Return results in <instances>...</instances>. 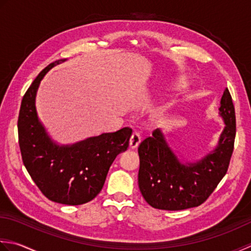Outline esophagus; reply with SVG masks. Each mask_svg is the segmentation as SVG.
Returning <instances> with one entry per match:
<instances>
[{
    "mask_svg": "<svg viewBox=\"0 0 251 251\" xmlns=\"http://www.w3.org/2000/svg\"><path fill=\"white\" fill-rule=\"evenodd\" d=\"M141 142V136L137 132H133V134L131 135L130 137V148H136L137 146H139Z\"/></svg>",
    "mask_w": 251,
    "mask_h": 251,
    "instance_id": "1",
    "label": "esophagus"
}]
</instances>
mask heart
Instances as JSON below:
<instances>
[{
	"label": "heart",
	"mask_w": 251,
	"mask_h": 251,
	"mask_svg": "<svg viewBox=\"0 0 251 251\" xmlns=\"http://www.w3.org/2000/svg\"><path fill=\"white\" fill-rule=\"evenodd\" d=\"M184 86H185V81L184 80H177L176 81L175 83H173V89L175 90H182Z\"/></svg>",
	"instance_id": "b5f03b06"
}]
</instances>
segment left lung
I'll list each match as a JSON object with an SVG mask.
<instances>
[{
    "mask_svg": "<svg viewBox=\"0 0 251 251\" xmlns=\"http://www.w3.org/2000/svg\"><path fill=\"white\" fill-rule=\"evenodd\" d=\"M219 115L224 130L213 151L197 162L178 160L160 129L139 146V187L148 204L161 210H183L207 201L226 175L236 135V118L232 96L226 89Z\"/></svg>",
    "mask_w": 251,
    "mask_h": 251,
    "instance_id": "left-lung-1",
    "label": "left lung"
}]
</instances>
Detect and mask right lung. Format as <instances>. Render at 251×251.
<instances>
[{"label":"right lung","mask_w":251,"mask_h":251,"mask_svg":"<svg viewBox=\"0 0 251 251\" xmlns=\"http://www.w3.org/2000/svg\"><path fill=\"white\" fill-rule=\"evenodd\" d=\"M65 60L45 67L25 93L18 116V141L24 165L43 195L55 202L76 206L99 195L111 163L129 147L132 129L126 126L73 145L52 141L38 118L35 95L44 75Z\"/></svg>","instance_id":"1"}]
</instances>
